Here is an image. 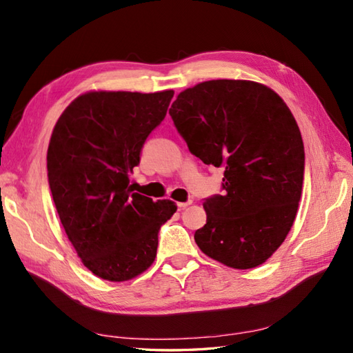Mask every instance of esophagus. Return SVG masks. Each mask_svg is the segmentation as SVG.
Wrapping results in <instances>:
<instances>
[{"mask_svg":"<svg viewBox=\"0 0 353 353\" xmlns=\"http://www.w3.org/2000/svg\"><path fill=\"white\" fill-rule=\"evenodd\" d=\"M190 205H192V200H188V201H179L177 208H179V209H185L186 206H190Z\"/></svg>","mask_w":353,"mask_h":353,"instance_id":"obj_1","label":"esophagus"}]
</instances>
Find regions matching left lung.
Returning <instances> with one entry per match:
<instances>
[{"mask_svg":"<svg viewBox=\"0 0 353 353\" xmlns=\"http://www.w3.org/2000/svg\"><path fill=\"white\" fill-rule=\"evenodd\" d=\"M170 115L194 156L224 168V194L206 199L194 234L199 249L236 270L264 264L302 196L305 150L291 110L265 85L220 79L185 89Z\"/></svg>","mask_w":353,"mask_h":353,"instance_id":"8db88e82","label":"left lung"}]
</instances>
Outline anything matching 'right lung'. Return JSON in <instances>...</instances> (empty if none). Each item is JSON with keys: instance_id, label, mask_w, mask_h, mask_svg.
Wrapping results in <instances>:
<instances>
[{"instance_id": "obj_1", "label": "right lung", "mask_w": 353, "mask_h": 353, "mask_svg": "<svg viewBox=\"0 0 353 353\" xmlns=\"http://www.w3.org/2000/svg\"><path fill=\"white\" fill-rule=\"evenodd\" d=\"M172 89L91 91L70 103L52 129L47 168L59 219L83 265L124 282L153 264L171 200L133 192L130 174L147 137L167 115Z\"/></svg>"}]
</instances>
